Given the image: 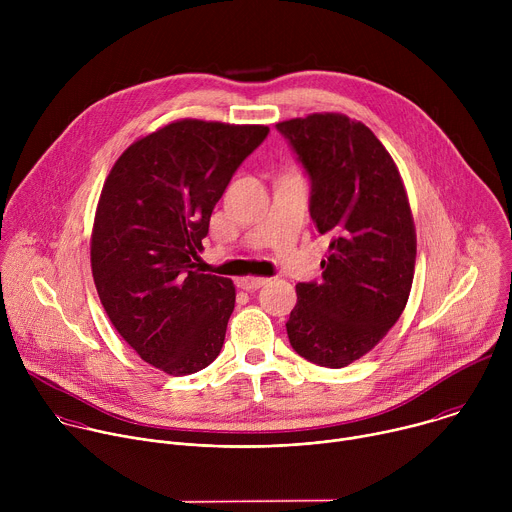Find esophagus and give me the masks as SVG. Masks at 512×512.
<instances>
[{
	"label": "esophagus",
	"instance_id": "obj_1",
	"mask_svg": "<svg viewBox=\"0 0 512 512\" xmlns=\"http://www.w3.org/2000/svg\"><path fill=\"white\" fill-rule=\"evenodd\" d=\"M265 283H267L265 277H243V279H239V287H243V289H247V291L259 289V287H263Z\"/></svg>",
	"mask_w": 512,
	"mask_h": 512
}]
</instances>
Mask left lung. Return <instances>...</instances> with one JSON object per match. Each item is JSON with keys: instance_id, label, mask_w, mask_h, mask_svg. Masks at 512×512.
Returning a JSON list of instances; mask_svg holds the SVG:
<instances>
[{"instance_id": "obj_1", "label": "left lung", "mask_w": 512, "mask_h": 512, "mask_svg": "<svg viewBox=\"0 0 512 512\" xmlns=\"http://www.w3.org/2000/svg\"><path fill=\"white\" fill-rule=\"evenodd\" d=\"M310 180V216L330 239L320 281L298 283L285 324L306 360L342 369L399 320L413 283L415 227L399 170L375 133L340 113L275 125Z\"/></svg>"}]
</instances>
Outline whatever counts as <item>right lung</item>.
Masks as SVG:
<instances>
[{
    "label": "right lung",
    "instance_id": "obj_1",
    "mask_svg": "<svg viewBox=\"0 0 512 512\" xmlns=\"http://www.w3.org/2000/svg\"><path fill=\"white\" fill-rule=\"evenodd\" d=\"M269 127L182 119L131 143L109 172L91 239L101 304L152 367L192 375L218 356L235 285L196 269L210 214Z\"/></svg>",
    "mask_w": 512,
    "mask_h": 512
}]
</instances>
